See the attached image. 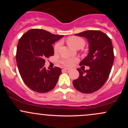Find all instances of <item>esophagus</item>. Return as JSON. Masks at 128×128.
<instances>
[{
	"label": "esophagus",
	"instance_id": "obj_1",
	"mask_svg": "<svg viewBox=\"0 0 128 128\" xmlns=\"http://www.w3.org/2000/svg\"><path fill=\"white\" fill-rule=\"evenodd\" d=\"M62 70H63V71H64V72H70V69H68V68H64V69H62Z\"/></svg>",
	"mask_w": 128,
	"mask_h": 128
}]
</instances>
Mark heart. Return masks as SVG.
Masks as SVG:
<instances>
[{
	"label": "heart",
	"mask_w": 128,
	"mask_h": 128,
	"mask_svg": "<svg viewBox=\"0 0 128 128\" xmlns=\"http://www.w3.org/2000/svg\"><path fill=\"white\" fill-rule=\"evenodd\" d=\"M67 42L68 45L72 48H77L78 47L82 48L85 44V41L82 38L77 36H71L69 37L67 40ZM61 43L60 42H57L54 47V52H58L59 50ZM77 59L74 58H63L60 60V62L64 66L67 67L72 66L75 63L77 62Z\"/></svg>",
	"instance_id": "1"
}]
</instances>
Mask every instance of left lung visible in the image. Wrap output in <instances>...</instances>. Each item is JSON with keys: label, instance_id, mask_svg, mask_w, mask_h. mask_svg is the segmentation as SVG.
I'll return each mask as SVG.
<instances>
[{"label": "left lung", "instance_id": "1", "mask_svg": "<svg viewBox=\"0 0 128 128\" xmlns=\"http://www.w3.org/2000/svg\"><path fill=\"white\" fill-rule=\"evenodd\" d=\"M75 35L84 37L88 41L89 52L79 65L83 68L89 66V69H77L79 77L72 83L75 88L80 92H95L104 86L112 70L114 61L112 40L99 30L85 31Z\"/></svg>", "mask_w": 128, "mask_h": 128}]
</instances>
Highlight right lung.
Returning <instances> with one entry per match:
<instances>
[{"label":"right lung","instance_id":"add662e5","mask_svg":"<svg viewBox=\"0 0 128 128\" xmlns=\"http://www.w3.org/2000/svg\"><path fill=\"white\" fill-rule=\"evenodd\" d=\"M64 36L41 29H32L19 40L16 48L18 69L24 83L32 90L46 93L53 89L61 69L55 67L46 70L45 58L53 56L52 44Z\"/></svg>","mask_w":128,"mask_h":128}]
</instances>
